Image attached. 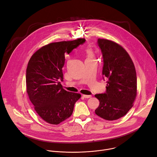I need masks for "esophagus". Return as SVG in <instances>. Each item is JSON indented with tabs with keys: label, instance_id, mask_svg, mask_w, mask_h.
Masks as SVG:
<instances>
[{
	"label": "esophagus",
	"instance_id": "34e87169",
	"mask_svg": "<svg viewBox=\"0 0 157 157\" xmlns=\"http://www.w3.org/2000/svg\"><path fill=\"white\" fill-rule=\"evenodd\" d=\"M82 97L84 98H86H86L87 99V98H91L92 97V96H91V95H85V94H83V95H82Z\"/></svg>",
	"mask_w": 157,
	"mask_h": 157
}]
</instances>
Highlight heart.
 Listing matches in <instances>:
<instances>
[{
    "label": "heart",
    "instance_id": "heart-1",
    "mask_svg": "<svg viewBox=\"0 0 157 157\" xmlns=\"http://www.w3.org/2000/svg\"><path fill=\"white\" fill-rule=\"evenodd\" d=\"M86 60H91L94 59V55L93 51L91 48H87L86 50Z\"/></svg>",
    "mask_w": 157,
    "mask_h": 157
}]
</instances>
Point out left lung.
<instances>
[{
  "instance_id": "1",
  "label": "left lung",
  "mask_w": 157,
  "mask_h": 157,
  "mask_svg": "<svg viewBox=\"0 0 157 157\" xmlns=\"http://www.w3.org/2000/svg\"><path fill=\"white\" fill-rule=\"evenodd\" d=\"M97 43L103 58V79H107L106 91L96 94L99 105L95 113L107 121L124 116L132 107L137 96V75L133 63L119 44L99 38Z\"/></svg>"
}]
</instances>
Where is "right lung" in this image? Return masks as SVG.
<instances>
[{"label":"right lung","instance_id":"right-lung-1","mask_svg":"<svg viewBox=\"0 0 157 157\" xmlns=\"http://www.w3.org/2000/svg\"><path fill=\"white\" fill-rule=\"evenodd\" d=\"M84 38L50 43L37 50L30 59L26 71L27 93L39 116L47 123L57 125L73 114L81 94L63 88L64 55L69 54Z\"/></svg>","mask_w":157,"mask_h":157}]
</instances>
